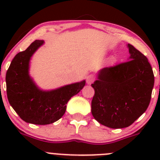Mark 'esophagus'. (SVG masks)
<instances>
[{
    "mask_svg": "<svg viewBox=\"0 0 160 160\" xmlns=\"http://www.w3.org/2000/svg\"><path fill=\"white\" fill-rule=\"evenodd\" d=\"M93 81H94V77L93 75L88 76V77H87V83H88V84H91Z\"/></svg>",
    "mask_w": 160,
    "mask_h": 160,
    "instance_id": "obj_1",
    "label": "esophagus"
}]
</instances>
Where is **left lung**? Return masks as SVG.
Returning <instances> with one entry per match:
<instances>
[{
    "label": "left lung",
    "instance_id": "1",
    "mask_svg": "<svg viewBox=\"0 0 160 160\" xmlns=\"http://www.w3.org/2000/svg\"><path fill=\"white\" fill-rule=\"evenodd\" d=\"M128 61L99 71L91 113L100 124L111 128L130 126L147 108L154 86V74L148 59L128 44Z\"/></svg>",
    "mask_w": 160,
    "mask_h": 160
}]
</instances>
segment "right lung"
<instances>
[{
    "label": "right lung",
    "mask_w": 160,
    "mask_h": 160,
    "mask_svg": "<svg viewBox=\"0 0 160 160\" xmlns=\"http://www.w3.org/2000/svg\"><path fill=\"white\" fill-rule=\"evenodd\" d=\"M44 44L35 40L25 51L18 53L6 73L8 99L19 117L27 123L49 125L62 117L67 104L84 87L86 81L65 85L51 90H41L29 75L32 55Z\"/></svg>",
    "instance_id": "add662e5"
}]
</instances>
